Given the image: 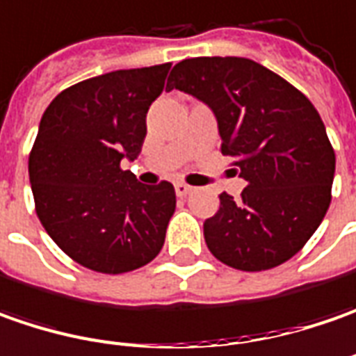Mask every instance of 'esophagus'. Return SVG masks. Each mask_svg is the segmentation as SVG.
I'll return each mask as SVG.
<instances>
[{
  "instance_id": "esophagus-1",
  "label": "esophagus",
  "mask_w": 356,
  "mask_h": 356,
  "mask_svg": "<svg viewBox=\"0 0 356 356\" xmlns=\"http://www.w3.org/2000/svg\"><path fill=\"white\" fill-rule=\"evenodd\" d=\"M191 191H193V187L191 185H187V183H175V193H177V197H187Z\"/></svg>"
}]
</instances>
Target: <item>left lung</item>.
<instances>
[{"mask_svg": "<svg viewBox=\"0 0 356 356\" xmlns=\"http://www.w3.org/2000/svg\"><path fill=\"white\" fill-rule=\"evenodd\" d=\"M213 110L220 152L246 181L238 201L222 193L204 220L213 256L244 272L270 270L303 248L331 202L335 152L319 112L288 80L240 56H197L177 63L171 90Z\"/></svg>", "mask_w": 356, "mask_h": 356, "instance_id": "1", "label": "left lung"}]
</instances>
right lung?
I'll return each instance as SVG.
<instances>
[{
	"label": "right lung",
	"instance_id": "obj_1",
	"mask_svg": "<svg viewBox=\"0 0 356 356\" xmlns=\"http://www.w3.org/2000/svg\"><path fill=\"white\" fill-rule=\"evenodd\" d=\"M171 63L82 80L44 110L29 155L35 209L74 262L102 274L149 264L175 213L171 183L143 185L124 171L147 134L145 116Z\"/></svg>",
	"mask_w": 356,
	"mask_h": 356
}]
</instances>
